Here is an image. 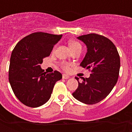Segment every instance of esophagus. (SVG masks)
<instances>
[{
	"mask_svg": "<svg viewBox=\"0 0 132 132\" xmlns=\"http://www.w3.org/2000/svg\"><path fill=\"white\" fill-rule=\"evenodd\" d=\"M62 78H63V79H68V78H69V76H68V75L66 74H63V76H62Z\"/></svg>",
	"mask_w": 132,
	"mask_h": 132,
	"instance_id": "1",
	"label": "esophagus"
}]
</instances>
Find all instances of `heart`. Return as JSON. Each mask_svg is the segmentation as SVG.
Segmentation results:
<instances>
[{
    "label": "heart",
    "instance_id": "heart-1",
    "mask_svg": "<svg viewBox=\"0 0 132 132\" xmlns=\"http://www.w3.org/2000/svg\"><path fill=\"white\" fill-rule=\"evenodd\" d=\"M69 45L72 51L78 49V48H81V44L78 42H76V41L74 40L69 41ZM61 67L64 71H69V64L67 63H65V62L61 63Z\"/></svg>",
    "mask_w": 132,
    "mask_h": 132
}]
</instances>
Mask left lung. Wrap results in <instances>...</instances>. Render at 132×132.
<instances>
[{"label": "left lung", "instance_id": "obj_1", "mask_svg": "<svg viewBox=\"0 0 132 132\" xmlns=\"http://www.w3.org/2000/svg\"><path fill=\"white\" fill-rule=\"evenodd\" d=\"M87 46V53L80 66L91 71L89 78L78 81L73 96L80 102L93 105L110 94L117 82L120 58L115 45L108 38L91 33L78 37Z\"/></svg>", "mask_w": 132, "mask_h": 132}]
</instances>
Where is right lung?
<instances>
[{
  "label": "right lung",
  "instance_id": "obj_1",
  "mask_svg": "<svg viewBox=\"0 0 132 132\" xmlns=\"http://www.w3.org/2000/svg\"><path fill=\"white\" fill-rule=\"evenodd\" d=\"M61 37L41 32L32 33L22 39L13 50L9 82L17 98L26 106L37 108L46 103L56 82L62 78L60 72L46 74L40 66Z\"/></svg>",
  "mask_w": 132,
  "mask_h": 132
}]
</instances>
